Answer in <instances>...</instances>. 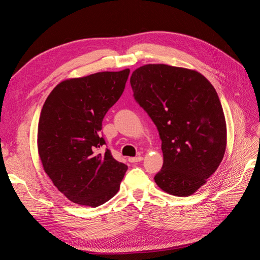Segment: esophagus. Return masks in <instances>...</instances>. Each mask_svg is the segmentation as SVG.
Instances as JSON below:
<instances>
[{
	"label": "esophagus",
	"instance_id": "obj_1",
	"mask_svg": "<svg viewBox=\"0 0 260 260\" xmlns=\"http://www.w3.org/2000/svg\"><path fill=\"white\" fill-rule=\"evenodd\" d=\"M142 160H143V157H142V156L129 157V161H130V162H139V161H142Z\"/></svg>",
	"mask_w": 260,
	"mask_h": 260
}]
</instances>
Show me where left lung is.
Returning <instances> with one entry per match:
<instances>
[{
    "label": "left lung",
    "mask_w": 260,
    "mask_h": 260,
    "mask_svg": "<svg viewBox=\"0 0 260 260\" xmlns=\"http://www.w3.org/2000/svg\"><path fill=\"white\" fill-rule=\"evenodd\" d=\"M135 99L158 129L164 164L155 182L190 196L207 182L226 147L223 109L212 84L194 69L147 64L130 78Z\"/></svg>",
    "instance_id": "left-lung-1"
}]
</instances>
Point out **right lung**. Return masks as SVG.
Segmentation results:
<instances>
[{
	"label": "right lung",
	"instance_id": "add662e5",
	"mask_svg": "<svg viewBox=\"0 0 260 260\" xmlns=\"http://www.w3.org/2000/svg\"><path fill=\"white\" fill-rule=\"evenodd\" d=\"M130 69L101 72L59 82L42 107L38 153L57 190L78 205L98 207L115 196L128 167L105 144L102 121L119 100Z\"/></svg>",
	"mask_w": 260,
	"mask_h": 260
}]
</instances>
